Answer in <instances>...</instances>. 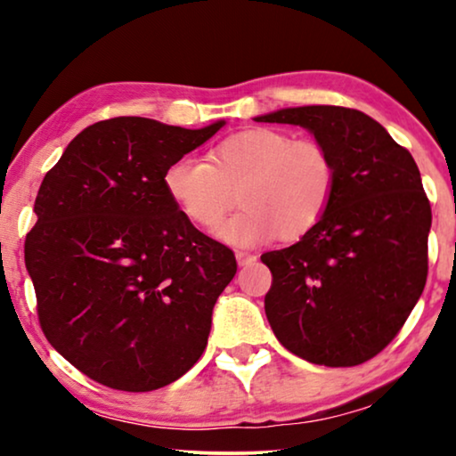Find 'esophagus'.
Masks as SVG:
<instances>
[{
  "label": "esophagus",
  "instance_id": "esophagus-1",
  "mask_svg": "<svg viewBox=\"0 0 456 456\" xmlns=\"http://www.w3.org/2000/svg\"><path fill=\"white\" fill-rule=\"evenodd\" d=\"M255 259H257V255L247 253V251H236V261H239V265H248L253 264Z\"/></svg>",
  "mask_w": 456,
  "mask_h": 456
}]
</instances>
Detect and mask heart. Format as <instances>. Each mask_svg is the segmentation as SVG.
<instances>
[{"mask_svg": "<svg viewBox=\"0 0 456 456\" xmlns=\"http://www.w3.org/2000/svg\"><path fill=\"white\" fill-rule=\"evenodd\" d=\"M336 172L330 153L315 141H295L276 128H248L222 141L208 161L180 158L164 172L176 208L201 228H211L232 208L239 214L216 228L234 247H255L280 234L298 240L326 214Z\"/></svg>", "mask_w": 456, "mask_h": 456, "instance_id": "b5f03b06", "label": "heart"}]
</instances>
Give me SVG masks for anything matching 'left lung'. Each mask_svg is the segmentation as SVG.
<instances>
[{"label": "left lung", "instance_id": "8db88e82", "mask_svg": "<svg viewBox=\"0 0 456 456\" xmlns=\"http://www.w3.org/2000/svg\"><path fill=\"white\" fill-rule=\"evenodd\" d=\"M255 120L309 130L336 172L320 224L295 245L261 255L273 276L267 322L309 363H365L398 334L426 286L432 209L419 167L359 110L303 105Z\"/></svg>", "mask_w": 456, "mask_h": 456}]
</instances>
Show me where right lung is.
I'll return each mask as SVG.
<instances>
[{
  "mask_svg": "<svg viewBox=\"0 0 456 456\" xmlns=\"http://www.w3.org/2000/svg\"><path fill=\"white\" fill-rule=\"evenodd\" d=\"M224 124L95 122L43 178L24 242L39 322L49 345L99 384L158 390L208 346L236 259L176 208L164 172Z\"/></svg>",
  "mask_w": 456,
  "mask_h": 456,
  "instance_id": "1",
  "label": "right lung"
}]
</instances>
